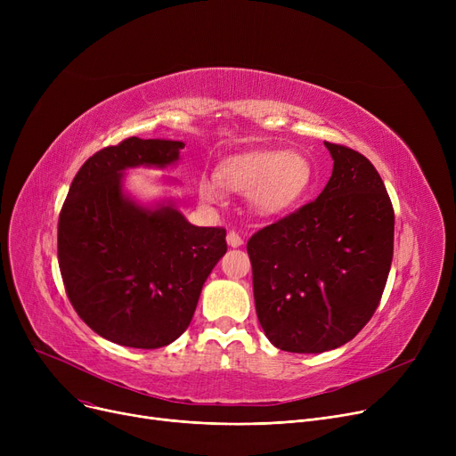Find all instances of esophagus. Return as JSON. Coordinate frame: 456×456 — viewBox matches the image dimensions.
<instances>
[{
	"label": "esophagus",
	"instance_id": "34e87169",
	"mask_svg": "<svg viewBox=\"0 0 456 456\" xmlns=\"http://www.w3.org/2000/svg\"><path fill=\"white\" fill-rule=\"evenodd\" d=\"M227 244H229L231 248H240V246L244 244V240H242V236L238 234L236 231H229V232H227Z\"/></svg>",
	"mask_w": 456,
	"mask_h": 456
}]
</instances>
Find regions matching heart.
I'll list each match as a JSON object with an SVG mask.
<instances>
[{"instance_id": "1", "label": "heart", "mask_w": 456, "mask_h": 456, "mask_svg": "<svg viewBox=\"0 0 456 456\" xmlns=\"http://www.w3.org/2000/svg\"><path fill=\"white\" fill-rule=\"evenodd\" d=\"M220 177L229 188L249 194L258 214L279 216L306 196L314 170L306 155L299 151H249L225 160ZM200 191L208 203L224 200V190L216 179H203Z\"/></svg>"}]
</instances>
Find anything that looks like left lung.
<instances>
[{
  "label": "left lung",
  "instance_id": "left-lung-1",
  "mask_svg": "<svg viewBox=\"0 0 456 456\" xmlns=\"http://www.w3.org/2000/svg\"><path fill=\"white\" fill-rule=\"evenodd\" d=\"M334 160L322 194L248 242L258 322L290 353H323L371 320L394 256V207L375 166L325 142Z\"/></svg>",
  "mask_w": 456,
  "mask_h": 456
}]
</instances>
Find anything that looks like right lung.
Here are the masks:
<instances>
[{"instance_id":"add662e5","label":"right lung","mask_w":456,"mask_h":456,"mask_svg":"<svg viewBox=\"0 0 456 456\" xmlns=\"http://www.w3.org/2000/svg\"><path fill=\"white\" fill-rule=\"evenodd\" d=\"M183 148L136 136L103 148L81 166L62 205L57 242L66 296L114 344L157 349L177 340L227 251L224 227H196L174 203L151 208L124 194L127 167H166Z\"/></svg>"}]
</instances>
